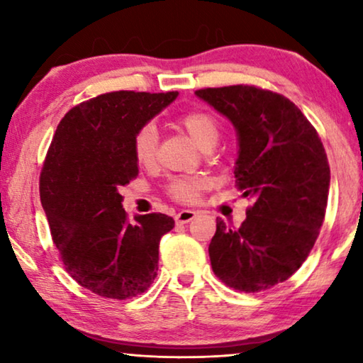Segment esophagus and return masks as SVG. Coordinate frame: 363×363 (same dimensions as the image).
Here are the masks:
<instances>
[{
  "label": "esophagus",
  "mask_w": 363,
  "mask_h": 363,
  "mask_svg": "<svg viewBox=\"0 0 363 363\" xmlns=\"http://www.w3.org/2000/svg\"><path fill=\"white\" fill-rule=\"evenodd\" d=\"M195 216H196L195 211H191V210H183V211H180V213H177V215H175V221L178 223V225H186V223H190Z\"/></svg>",
  "instance_id": "1"
}]
</instances>
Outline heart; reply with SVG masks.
I'll return each mask as SVG.
<instances>
[{"instance_id": "obj_1", "label": "heart", "mask_w": 363, "mask_h": 363, "mask_svg": "<svg viewBox=\"0 0 363 363\" xmlns=\"http://www.w3.org/2000/svg\"><path fill=\"white\" fill-rule=\"evenodd\" d=\"M178 125L185 128L188 135L201 148H211L220 137V122L211 112L203 108L183 112L178 117ZM132 152L138 165L152 167L157 162L158 153V133L155 125L145 123L133 135ZM205 186V182L200 178H175L168 183V193L178 201L191 203L198 200Z\"/></svg>"}]
</instances>
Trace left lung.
Listing matches in <instances>:
<instances>
[{
  "label": "left lung",
  "instance_id": "8db88e82",
  "mask_svg": "<svg viewBox=\"0 0 363 363\" xmlns=\"http://www.w3.org/2000/svg\"><path fill=\"white\" fill-rule=\"evenodd\" d=\"M196 96L236 127V188L252 201L240 228L216 220L208 247L213 272L236 291H266L299 269L319 236L330 185L325 148L281 94L238 84Z\"/></svg>",
  "mask_w": 363,
  "mask_h": 363
}]
</instances>
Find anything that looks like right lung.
I'll list each match as a JSON object with an SVG mask.
<instances>
[{
    "label": "right lung",
    "mask_w": 363,
    "mask_h": 363,
    "mask_svg": "<svg viewBox=\"0 0 363 363\" xmlns=\"http://www.w3.org/2000/svg\"><path fill=\"white\" fill-rule=\"evenodd\" d=\"M178 92L116 91L72 107L59 122L39 177V196L64 269L94 294L125 301L158 271L160 238L175 221L148 213L128 221L121 188L138 175L135 132Z\"/></svg>",
    "instance_id": "right-lung-1"
}]
</instances>
